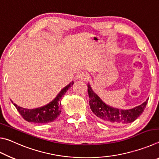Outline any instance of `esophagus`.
I'll use <instances>...</instances> for the list:
<instances>
[{
	"mask_svg": "<svg viewBox=\"0 0 159 159\" xmlns=\"http://www.w3.org/2000/svg\"><path fill=\"white\" fill-rule=\"evenodd\" d=\"M88 75L86 74L84 72H80V73L78 74L76 76V79H79V80H85L88 79Z\"/></svg>",
	"mask_w": 159,
	"mask_h": 159,
	"instance_id": "obj_1",
	"label": "esophagus"
}]
</instances>
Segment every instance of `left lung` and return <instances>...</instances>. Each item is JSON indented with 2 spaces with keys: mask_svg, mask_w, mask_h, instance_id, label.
I'll return each mask as SVG.
<instances>
[{
  "mask_svg": "<svg viewBox=\"0 0 159 159\" xmlns=\"http://www.w3.org/2000/svg\"><path fill=\"white\" fill-rule=\"evenodd\" d=\"M88 88L90 109L98 119L104 123L115 125L128 124L135 120L143 113L147 106L148 99L140 105L131 109L123 110L114 108L106 104L94 93L90 83H88Z\"/></svg>",
  "mask_w": 159,
  "mask_h": 159,
  "instance_id": "obj_1",
  "label": "left lung"
}]
</instances>
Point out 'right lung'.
<instances>
[{"instance_id": "1", "label": "right lung", "mask_w": 159, "mask_h": 159, "mask_svg": "<svg viewBox=\"0 0 159 159\" xmlns=\"http://www.w3.org/2000/svg\"><path fill=\"white\" fill-rule=\"evenodd\" d=\"M74 83L72 81L69 85L65 86L57 97L50 102L49 104H46L42 107L36 109H25L22 107L17 106V104L13 103L14 106L17 109L19 113L21 114L24 119L28 122L35 123H47L52 122L57 118L61 114V99L64 95V94L69 88H71Z\"/></svg>"}]
</instances>
